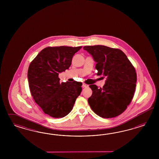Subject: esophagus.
<instances>
[{
    "label": "esophagus",
    "instance_id": "obj_1",
    "mask_svg": "<svg viewBox=\"0 0 159 159\" xmlns=\"http://www.w3.org/2000/svg\"><path fill=\"white\" fill-rule=\"evenodd\" d=\"M82 87H89V85L83 83L82 84Z\"/></svg>",
    "mask_w": 159,
    "mask_h": 159
}]
</instances>
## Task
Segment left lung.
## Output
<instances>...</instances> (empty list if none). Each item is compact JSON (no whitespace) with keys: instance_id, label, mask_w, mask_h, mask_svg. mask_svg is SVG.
Wrapping results in <instances>:
<instances>
[{"instance_id":"8db88e82","label":"left lung","mask_w":159,"mask_h":159,"mask_svg":"<svg viewBox=\"0 0 159 159\" xmlns=\"http://www.w3.org/2000/svg\"><path fill=\"white\" fill-rule=\"evenodd\" d=\"M83 49L96 62L97 75L107 78L102 88L89 86L93 93L88 102L92 110L104 118L120 115L134 94L137 80L135 68L120 49L104 45L85 46Z\"/></svg>"}]
</instances>
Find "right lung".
<instances>
[{
  "instance_id": "obj_1",
  "label": "right lung",
  "mask_w": 159,
  "mask_h": 159,
  "mask_svg": "<svg viewBox=\"0 0 159 159\" xmlns=\"http://www.w3.org/2000/svg\"><path fill=\"white\" fill-rule=\"evenodd\" d=\"M82 47H56L44 48L29 66L27 77L34 101L45 114L62 118L72 111L82 92V83H60L59 74L71 65L75 53Z\"/></svg>"
}]
</instances>
